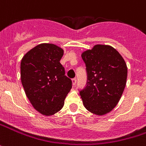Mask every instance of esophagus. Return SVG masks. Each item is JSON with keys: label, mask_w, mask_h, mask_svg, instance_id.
<instances>
[{"label": "esophagus", "mask_w": 146, "mask_h": 146, "mask_svg": "<svg viewBox=\"0 0 146 146\" xmlns=\"http://www.w3.org/2000/svg\"><path fill=\"white\" fill-rule=\"evenodd\" d=\"M72 82H73V86H75L76 83H77V78H73V79H72Z\"/></svg>", "instance_id": "1"}]
</instances>
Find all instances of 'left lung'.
Segmentation results:
<instances>
[{"instance_id":"1","label":"left lung","mask_w":146,"mask_h":146,"mask_svg":"<svg viewBox=\"0 0 146 146\" xmlns=\"http://www.w3.org/2000/svg\"><path fill=\"white\" fill-rule=\"evenodd\" d=\"M87 73L86 86L80 91L85 108L91 113L110 112L121 98L128 68L121 55L112 47L98 44L82 54Z\"/></svg>"}]
</instances>
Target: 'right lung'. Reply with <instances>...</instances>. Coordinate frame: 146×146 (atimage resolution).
<instances>
[{
  "instance_id": "obj_1",
  "label": "right lung",
  "mask_w": 146,
  "mask_h": 146,
  "mask_svg": "<svg viewBox=\"0 0 146 146\" xmlns=\"http://www.w3.org/2000/svg\"><path fill=\"white\" fill-rule=\"evenodd\" d=\"M64 50L52 43H41L30 50L21 61V81L34 108L44 115H52L63 108L72 88L60 63Z\"/></svg>"
}]
</instances>
